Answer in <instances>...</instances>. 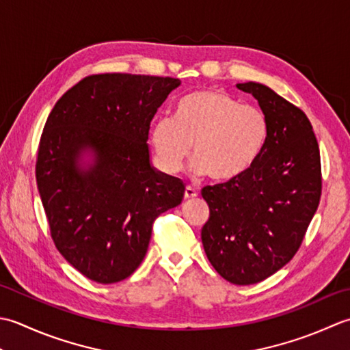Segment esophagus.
Listing matches in <instances>:
<instances>
[{
	"mask_svg": "<svg viewBox=\"0 0 350 350\" xmlns=\"http://www.w3.org/2000/svg\"><path fill=\"white\" fill-rule=\"evenodd\" d=\"M198 196V191L191 187H185L184 190V199H193Z\"/></svg>",
	"mask_w": 350,
	"mask_h": 350,
	"instance_id": "esophagus-1",
	"label": "esophagus"
}]
</instances>
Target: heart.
<instances>
[{
	"mask_svg": "<svg viewBox=\"0 0 350 350\" xmlns=\"http://www.w3.org/2000/svg\"><path fill=\"white\" fill-rule=\"evenodd\" d=\"M269 137V119L260 107L241 104L224 90H196L181 98L174 118L159 119L149 133L159 166L180 172L190 146L193 172L228 183L246 174Z\"/></svg>",
	"mask_w": 350,
	"mask_h": 350,
	"instance_id": "1",
	"label": "heart"
}]
</instances>
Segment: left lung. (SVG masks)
<instances>
[{
  "label": "left lung",
  "mask_w": 350,
  "mask_h": 350,
  "mask_svg": "<svg viewBox=\"0 0 350 350\" xmlns=\"http://www.w3.org/2000/svg\"><path fill=\"white\" fill-rule=\"evenodd\" d=\"M269 119L258 160L237 180L206 185L204 251L235 285L265 281L293 258L322 196L320 149L310 119L267 85L240 83Z\"/></svg>",
  "instance_id": "1"
}]
</instances>
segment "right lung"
<instances>
[{"label": "right lung", "instance_id": "right-lung-1", "mask_svg": "<svg viewBox=\"0 0 350 350\" xmlns=\"http://www.w3.org/2000/svg\"><path fill=\"white\" fill-rule=\"evenodd\" d=\"M180 84L172 77L89 75L49 113L36 183L57 251L92 281L130 276L155 219L183 201L184 184L155 172L146 145L157 109ZM88 147L96 165L80 171L77 157Z\"/></svg>", "mask_w": 350, "mask_h": 350}]
</instances>
